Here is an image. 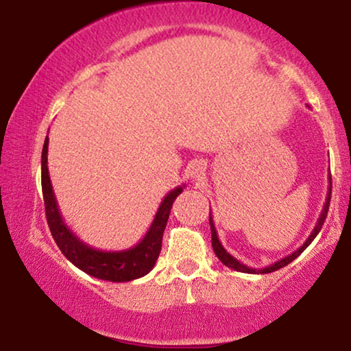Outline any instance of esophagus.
Masks as SVG:
<instances>
[{
	"instance_id": "1",
	"label": "esophagus",
	"mask_w": 351,
	"mask_h": 351,
	"mask_svg": "<svg viewBox=\"0 0 351 351\" xmlns=\"http://www.w3.org/2000/svg\"><path fill=\"white\" fill-rule=\"evenodd\" d=\"M190 176L193 177L195 180L204 179V176H206V166L203 165V162H193V165L190 166Z\"/></svg>"
}]
</instances>
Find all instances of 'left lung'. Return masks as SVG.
I'll use <instances>...</instances> for the list:
<instances>
[{"label": "left lung", "instance_id": "obj_1", "mask_svg": "<svg viewBox=\"0 0 351 351\" xmlns=\"http://www.w3.org/2000/svg\"><path fill=\"white\" fill-rule=\"evenodd\" d=\"M330 189H332V184H330V174H329V190H328V196H326V203H324V206H323V210H321V214H319L318 222H316L315 228L311 230L310 237L305 239V243L302 244V246H300L299 249H297V251H294L292 254H289V256L282 257V258H280V261H278V262L271 263V265H268V267H263V268H251V267L244 265V263L239 262L238 258H234V257L232 256V254L225 251V247L222 246V243H220V239H219V237H217V230H215V227H214V219H213V215L209 214L210 234H213V249H214L215 256L219 257V261L222 262L223 265H227L228 268H232V270H237V271H241V273H257V275H258V273H271V271L280 270V268H282V267H286L287 263H291L292 261H294V258L299 257L300 254L304 252L305 249L310 246L311 241H313V239L316 238V234H318V233L321 232V227H323V225H324L326 215H328V210H329Z\"/></svg>", "mask_w": 351, "mask_h": 351}]
</instances>
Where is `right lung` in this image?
Returning <instances> with one entry per match:
<instances>
[{"label":"right lung","mask_w":351,"mask_h":351,"mask_svg":"<svg viewBox=\"0 0 351 351\" xmlns=\"http://www.w3.org/2000/svg\"><path fill=\"white\" fill-rule=\"evenodd\" d=\"M47 145H49V137L46 136L41 153L43 198H45L47 225H49L52 238L62 254L80 270L105 281L126 282L150 273L161 252L162 233H165L167 219H169L172 203L184 191L185 185L176 186L165 196L150 228L147 230L145 237L136 246L123 249V251H100L76 237L62 219L59 204H57L54 190H52L49 169H47Z\"/></svg>","instance_id":"add662e5"}]
</instances>
